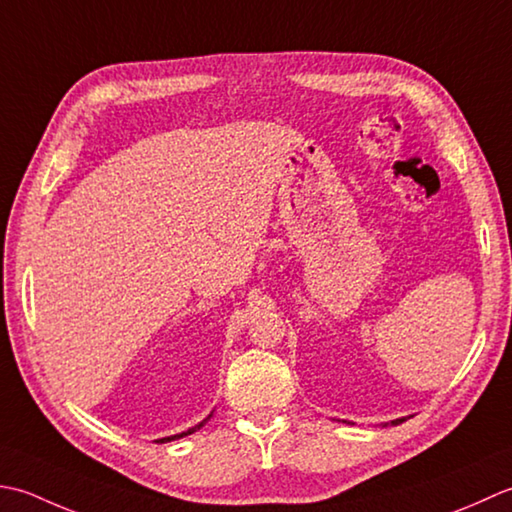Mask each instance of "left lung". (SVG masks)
Here are the masks:
<instances>
[{"label": "left lung", "instance_id": "left-lung-1", "mask_svg": "<svg viewBox=\"0 0 512 512\" xmlns=\"http://www.w3.org/2000/svg\"><path fill=\"white\" fill-rule=\"evenodd\" d=\"M400 422H404V417H400V420H393L391 424H400Z\"/></svg>", "mask_w": 512, "mask_h": 512}]
</instances>
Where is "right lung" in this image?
<instances>
[{
  "instance_id": "obj_1",
  "label": "right lung",
  "mask_w": 512,
  "mask_h": 512,
  "mask_svg": "<svg viewBox=\"0 0 512 512\" xmlns=\"http://www.w3.org/2000/svg\"><path fill=\"white\" fill-rule=\"evenodd\" d=\"M207 422V420H205ZM201 426H203V422L201 424H198V426H194V429H190V431H185V433H179V435H170V437H163V440H156V442H172V440H179V437H185V435H190V433H194L196 429H201Z\"/></svg>"
}]
</instances>
